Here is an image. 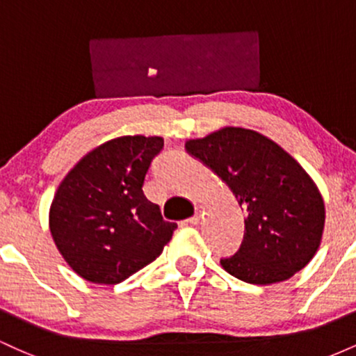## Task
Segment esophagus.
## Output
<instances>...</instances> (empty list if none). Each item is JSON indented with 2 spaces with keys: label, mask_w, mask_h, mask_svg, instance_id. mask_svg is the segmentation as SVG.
Returning a JSON list of instances; mask_svg holds the SVG:
<instances>
[{
  "label": "esophagus",
  "mask_w": 356,
  "mask_h": 356,
  "mask_svg": "<svg viewBox=\"0 0 356 356\" xmlns=\"http://www.w3.org/2000/svg\"><path fill=\"white\" fill-rule=\"evenodd\" d=\"M202 216H204V207H202V206H197V207H195V214L192 216V218H191L189 220H187V222H191V224H199V222H201Z\"/></svg>",
  "instance_id": "34e87169"
}]
</instances>
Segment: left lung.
Returning a JSON list of instances; mask_svg holds the SVG:
<instances>
[{
	"label": "left lung",
	"instance_id": "obj_1",
	"mask_svg": "<svg viewBox=\"0 0 356 356\" xmlns=\"http://www.w3.org/2000/svg\"><path fill=\"white\" fill-rule=\"evenodd\" d=\"M248 212L243 244L220 266L244 283L275 284L303 269L320 248L325 201L308 172L256 130L224 127L186 142Z\"/></svg>",
	"mask_w": 356,
	"mask_h": 356
}]
</instances>
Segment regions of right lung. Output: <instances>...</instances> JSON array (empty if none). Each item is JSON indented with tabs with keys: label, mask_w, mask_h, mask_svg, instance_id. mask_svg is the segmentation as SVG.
Wrapping results in <instances>:
<instances>
[{
	"label": "right lung",
	"mask_w": 356,
	"mask_h": 356,
	"mask_svg": "<svg viewBox=\"0 0 356 356\" xmlns=\"http://www.w3.org/2000/svg\"><path fill=\"white\" fill-rule=\"evenodd\" d=\"M162 137L112 138L65 175L50 206V232L76 275L117 284L161 256L177 227L145 197V174Z\"/></svg>",
	"instance_id": "obj_1"
}]
</instances>
